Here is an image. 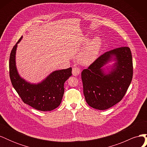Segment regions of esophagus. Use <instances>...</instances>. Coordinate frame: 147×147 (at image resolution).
I'll list each match as a JSON object with an SVG mask.
<instances>
[{
	"mask_svg": "<svg viewBox=\"0 0 147 147\" xmlns=\"http://www.w3.org/2000/svg\"><path fill=\"white\" fill-rule=\"evenodd\" d=\"M82 70L80 68L77 67H75L72 69V74L74 76H78V75H80L81 74Z\"/></svg>",
	"mask_w": 147,
	"mask_h": 147,
	"instance_id": "esophagus-1",
	"label": "esophagus"
}]
</instances>
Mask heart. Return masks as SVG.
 Instances as JSON below:
<instances>
[{
  "mask_svg": "<svg viewBox=\"0 0 147 147\" xmlns=\"http://www.w3.org/2000/svg\"><path fill=\"white\" fill-rule=\"evenodd\" d=\"M88 39H86L84 43H86ZM102 46L101 39L96 37L93 38L91 42L84 48L83 51L80 55L79 60L83 64H90L94 62L99 55Z\"/></svg>",
  "mask_w": 147,
  "mask_h": 147,
  "instance_id": "obj_1",
  "label": "heart"
}]
</instances>
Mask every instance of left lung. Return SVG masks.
I'll use <instances>...</instances> for the list:
<instances>
[{
    "instance_id": "obj_1",
    "label": "left lung",
    "mask_w": 147,
    "mask_h": 147,
    "mask_svg": "<svg viewBox=\"0 0 147 147\" xmlns=\"http://www.w3.org/2000/svg\"><path fill=\"white\" fill-rule=\"evenodd\" d=\"M112 60L116 62L112 70L106 74L102 67ZM132 75L129 48L119 47L102 55L82 72L83 93L88 104L100 110L117 104L125 95Z\"/></svg>"
}]
</instances>
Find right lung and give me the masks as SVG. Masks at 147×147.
Returning a JSON list of instances; mask_svg holds the SVG:
<instances>
[{"label":"right lung","mask_w":147,"mask_h":147,"mask_svg":"<svg viewBox=\"0 0 147 147\" xmlns=\"http://www.w3.org/2000/svg\"><path fill=\"white\" fill-rule=\"evenodd\" d=\"M21 37L13 47L9 60L11 84L25 104L40 111H51L58 107L64 92V84L72 76V68L55 70L37 84L26 82L19 75L16 66V51Z\"/></svg>","instance_id":"add662e5"}]
</instances>
